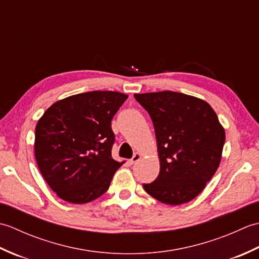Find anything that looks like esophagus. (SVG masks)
<instances>
[{
	"label": "esophagus",
	"mask_w": 259,
	"mask_h": 259,
	"mask_svg": "<svg viewBox=\"0 0 259 259\" xmlns=\"http://www.w3.org/2000/svg\"><path fill=\"white\" fill-rule=\"evenodd\" d=\"M141 153L140 152H136L135 153V155H134V157H133V159H131V160H130V162L131 163H136V162H138L139 160H140V159H141Z\"/></svg>",
	"instance_id": "34e87169"
}]
</instances>
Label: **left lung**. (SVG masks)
Masks as SVG:
<instances>
[{
	"instance_id": "left-lung-1",
	"label": "left lung",
	"mask_w": 259,
	"mask_h": 259,
	"mask_svg": "<svg viewBox=\"0 0 259 259\" xmlns=\"http://www.w3.org/2000/svg\"><path fill=\"white\" fill-rule=\"evenodd\" d=\"M155 126L160 172L145 190L166 205L189 202L217 171L225 129L210 104L174 91L136 93Z\"/></svg>"
}]
</instances>
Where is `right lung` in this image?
<instances>
[{"instance_id":"obj_1","label":"right lung","mask_w":259,"mask_h":259,"mask_svg":"<svg viewBox=\"0 0 259 259\" xmlns=\"http://www.w3.org/2000/svg\"><path fill=\"white\" fill-rule=\"evenodd\" d=\"M128 96L91 91L54 102L35 126L34 155L59 198L75 205L102 196L123 162L111 156V120Z\"/></svg>"}]
</instances>
